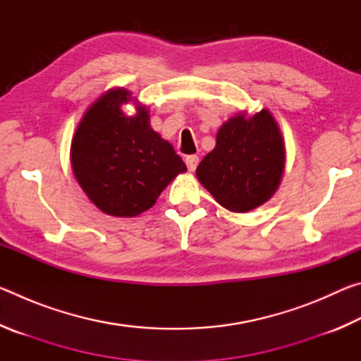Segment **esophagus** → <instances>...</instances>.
I'll return each mask as SVG.
<instances>
[{
	"mask_svg": "<svg viewBox=\"0 0 361 361\" xmlns=\"http://www.w3.org/2000/svg\"><path fill=\"white\" fill-rule=\"evenodd\" d=\"M185 162H186L189 172H194L195 167H197V164H199V157L197 156H186Z\"/></svg>",
	"mask_w": 361,
	"mask_h": 361,
	"instance_id": "esophagus-1",
	"label": "esophagus"
}]
</instances>
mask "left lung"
Returning <instances> with one entry per match:
<instances>
[{
  "label": "left lung",
  "mask_w": 361,
  "mask_h": 361,
  "mask_svg": "<svg viewBox=\"0 0 361 361\" xmlns=\"http://www.w3.org/2000/svg\"><path fill=\"white\" fill-rule=\"evenodd\" d=\"M286 149L269 109L240 111L224 122L195 176L224 209L245 213L266 204L282 183Z\"/></svg>",
  "instance_id": "obj_1"
}]
</instances>
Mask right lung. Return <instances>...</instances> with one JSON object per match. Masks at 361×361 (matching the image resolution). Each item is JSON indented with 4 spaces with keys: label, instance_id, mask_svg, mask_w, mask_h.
<instances>
[{
    "label": "right lung",
    "instance_id": "add662e5",
    "mask_svg": "<svg viewBox=\"0 0 361 361\" xmlns=\"http://www.w3.org/2000/svg\"><path fill=\"white\" fill-rule=\"evenodd\" d=\"M133 102L136 114L121 105ZM78 185L100 212L132 218L156 204L185 162L149 122V109L130 90L114 87L85 109L70 148Z\"/></svg>",
    "mask_w": 361,
    "mask_h": 361
}]
</instances>
